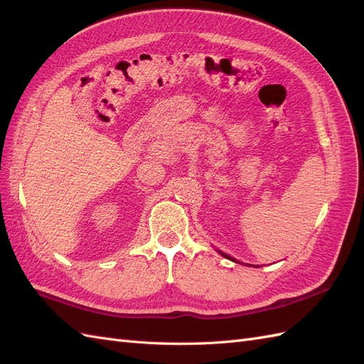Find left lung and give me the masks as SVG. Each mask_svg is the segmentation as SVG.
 I'll use <instances>...</instances> for the list:
<instances>
[{"label":"left lung","mask_w":364,"mask_h":364,"mask_svg":"<svg viewBox=\"0 0 364 364\" xmlns=\"http://www.w3.org/2000/svg\"><path fill=\"white\" fill-rule=\"evenodd\" d=\"M218 253H220V255H222V257H225V258H228V259H230V261H235V262H238L235 258H232V257H229L228 255V253H225V252H222V250H217ZM258 267V266H257Z\"/></svg>","instance_id":"obj_1"}]
</instances>
